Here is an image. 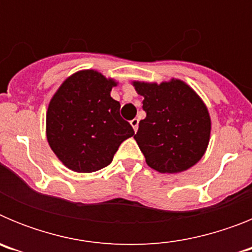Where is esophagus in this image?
<instances>
[{
  "instance_id": "esophagus-1",
  "label": "esophagus",
  "mask_w": 252,
  "mask_h": 252,
  "mask_svg": "<svg viewBox=\"0 0 252 252\" xmlns=\"http://www.w3.org/2000/svg\"><path fill=\"white\" fill-rule=\"evenodd\" d=\"M130 124H131V126H132V127H133V130H135V132H136L137 128H139V119L131 120Z\"/></svg>"
}]
</instances>
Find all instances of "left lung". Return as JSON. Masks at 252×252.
<instances>
[{
	"label": "left lung",
	"mask_w": 252,
	"mask_h": 252,
	"mask_svg": "<svg viewBox=\"0 0 252 252\" xmlns=\"http://www.w3.org/2000/svg\"><path fill=\"white\" fill-rule=\"evenodd\" d=\"M144 97L146 117L133 139L146 164L159 173H180L204 155L211 136V117L204 102L180 79L148 83L132 82Z\"/></svg>",
	"instance_id": "1"
}]
</instances>
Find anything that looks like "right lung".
Returning <instances> with one entry per match:
<instances>
[{
	"label": "right lung",
	"mask_w": 252,
	"mask_h": 252,
	"mask_svg": "<svg viewBox=\"0 0 252 252\" xmlns=\"http://www.w3.org/2000/svg\"><path fill=\"white\" fill-rule=\"evenodd\" d=\"M117 82L86 69L68 77L58 88L46 112V139L68 169L92 173L112 161L133 128L120 115L111 97Z\"/></svg>",
	"instance_id": "right-lung-1"
}]
</instances>
